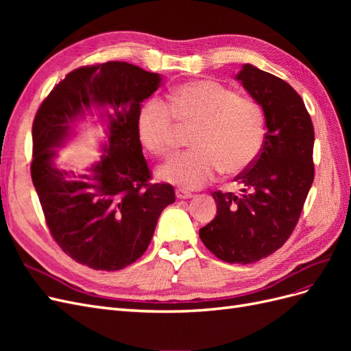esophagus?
Listing matches in <instances>:
<instances>
[{
	"label": "esophagus",
	"mask_w": 351,
	"mask_h": 351,
	"mask_svg": "<svg viewBox=\"0 0 351 351\" xmlns=\"http://www.w3.org/2000/svg\"><path fill=\"white\" fill-rule=\"evenodd\" d=\"M192 196H193L192 193L184 192V190H182V189H177V190H176V197H177V199H180V200L190 199V197H192Z\"/></svg>",
	"instance_id": "34e87169"
}]
</instances>
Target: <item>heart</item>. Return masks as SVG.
Instances as JSON below:
<instances>
[{
	"instance_id": "b5f03b06",
	"label": "heart",
	"mask_w": 351,
	"mask_h": 351,
	"mask_svg": "<svg viewBox=\"0 0 351 351\" xmlns=\"http://www.w3.org/2000/svg\"><path fill=\"white\" fill-rule=\"evenodd\" d=\"M178 124L195 127L190 136L193 149L169 159L158 169V177L186 190L205 186L219 171L241 173L256 159L265 139L259 102L214 80L180 84L171 92V105L149 98L137 115L142 143L161 156L176 151Z\"/></svg>"
}]
</instances>
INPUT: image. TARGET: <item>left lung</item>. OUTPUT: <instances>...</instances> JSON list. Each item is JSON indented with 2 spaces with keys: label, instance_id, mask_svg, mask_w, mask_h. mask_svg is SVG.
<instances>
[{
  "label": "left lung",
  "instance_id": "obj_1",
  "mask_svg": "<svg viewBox=\"0 0 351 351\" xmlns=\"http://www.w3.org/2000/svg\"><path fill=\"white\" fill-rule=\"evenodd\" d=\"M236 79L262 107L267 133L256 159L236 177L241 193H212L217 217L199 237L218 259L246 265L269 256L291 236L313 183L315 132L289 83L252 64Z\"/></svg>",
  "mask_w": 351,
  "mask_h": 351
}]
</instances>
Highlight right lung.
Instances as JSON below:
<instances>
[{
  "mask_svg": "<svg viewBox=\"0 0 351 351\" xmlns=\"http://www.w3.org/2000/svg\"><path fill=\"white\" fill-rule=\"evenodd\" d=\"M161 76L124 61L70 71L40 104L32 125L30 174L52 239L76 262L97 271H119L146 252L171 184H151L137 132L141 104ZM102 109L109 142L87 173L74 176L53 165L73 123Z\"/></svg>",
  "mask_w": 351,
  "mask_h": 351,
  "instance_id": "1",
  "label": "right lung"
}]
</instances>
